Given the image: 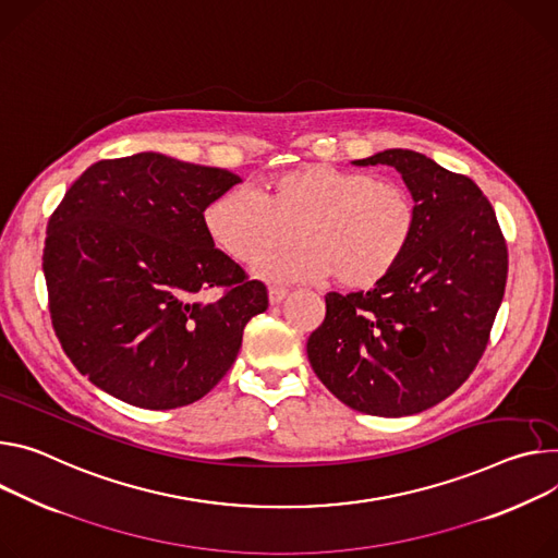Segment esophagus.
<instances>
[{
    "instance_id": "34e87169",
    "label": "esophagus",
    "mask_w": 558,
    "mask_h": 558,
    "mask_svg": "<svg viewBox=\"0 0 558 558\" xmlns=\"http://www.w3.org/2000/svg\"><path fill=\"white\" fill-rule=\"evenodd\" d=\"M287 295H289L287 289H282V287H269V302H271V305H280V302H282Z\"/></svg>"
}]
</instances>
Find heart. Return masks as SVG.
I'll use <instances>...</instances> for the list:
<instances>
[{
    "mask_svg": "<svg viewBox=\"0 0 558 558\" xmlns=\"http://www.w3.org/2000/svg\"><path fill=\"white\" fill-rule=\"evenodd\" d=\"M416 227V199L402 184L323 162L269 178L260 195L231 189L205 211L209 238L242 265L257 263L294 231L301 242L262 259L258 276L276 282L333 276L342 289H372L391 276Z\"/></svg>",
    "mask_w": 558,
    "mask_h": 558,
    "instance_id": "heart-1",
    "label": "heart"
}]
</instances>
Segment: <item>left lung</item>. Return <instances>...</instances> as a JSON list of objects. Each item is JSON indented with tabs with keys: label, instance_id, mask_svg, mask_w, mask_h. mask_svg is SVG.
<instances>
[{
	"label": "left lung",
	"instance_id": "1",
	"mask_svg": "<svg viewBox=\"0 0 558 558\" xmlns=\"http://www.w3.org/2000/svg\"><path fill=\"white\" fill-rule=\"evenodd\" d=\"M359 167H393L418 209L408 256L380 284L327 293L307 356L347 408L410 416L459 389L478 365L508 282V244L483 191L410 148Z\"/></svg>",
	"mask_w": 558,
	"mask_h": 558
}]
</instances>
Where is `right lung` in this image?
<instances>
[{
	"mask_svg": "<svg viewBox=\"0 0 558 558\" xmlns=\"http://www.w3.org/2000/svg\"><path fill=\"white\" fill-rule=\"evenodd\" d=\"M240 178L162 154L88 167L46 227L56 336L82 376L142 410H175L231 369L246 323L269 307L216 248L205 209ZM219 289L214 301L204 293Z\"/></svg>",
	"mask_w": 558,
	"mask_h": 558,
	"instance_id": "add662e5",
	"label": "right lung"
}]
</instances>
